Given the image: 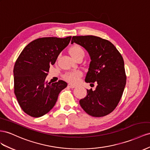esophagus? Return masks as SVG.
<instances>
[{
    "instance_id": "obj_1",
    "label": "esophagus",
    "mask_w": 150,
    "mask_h": 150,
    "mask_svg": "<svg viewBox=\"0 0 150 150\" xmlns=\"http://www.w3.org/2000/svg\"><path fill=\"white\" fill-rule=\"evenodd\" d=\"M67 86H68L69 88H76V85L72 84H70V83L67 84Z\"/></svg>"
}]
</instances>
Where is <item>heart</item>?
Here are the masks:
<instances>
[{"mask_svg": "<svg viewBox=\"0 0 150 150\" xmlns=\"http://www.w3.org/2000/svg\"><path fill=\"white\" fill-rule=\"evenodd\" d=\"M69 53L74 60L79 57H84V52L82 47L79 45H77V44H74L70 47L69 50ZM81 76V73L80 72L73 71L67 72L66 74H64V78L69 83H76L79 81Z\"/></svg>", "mask_w": 150, "mask_h": 150, "instance_id": "heart-1", "label": "heart"}]
</instances>
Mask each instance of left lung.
I'll list each match as a JSON object with an SVG mask.
<instances>
[{"label": "left lung", "mask_w": 150, "mask_h": 150, "mask_svg": "<svg viewBox=\"0 0 150 150\" xmlns=\"http://www.w3.org/2000/svg\"><path fill=\"white\" fill-rule=\"evenodd\" d=\"M73 43L84 47L90 56L85 81L97 84L95 90H87L86 96L79 100L81 107L93 117L107 115L117 106L126 84L122 57L110 42L98 36H74Z\"/></svg>", "instance_id": "left-lung-1"}]
</instances>
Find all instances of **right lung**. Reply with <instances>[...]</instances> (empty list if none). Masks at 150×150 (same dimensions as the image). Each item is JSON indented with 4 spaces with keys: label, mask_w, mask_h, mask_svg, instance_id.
<instances>
[{
    "label": "right lung",
    "mask_w": 150,
    "mask_h": 150,
    "mask_svg": "<svg viewBox=\"0 0 150 150\" xmlns=\"http://www.w3.org/2000/svg\"><path fill=\"white\" fill-rule=\"evenodd\" d=\"M64 38L44 37L27 45L14 67V94L22 110L33 117L47 114L57 100L59 93L67 87L62 80L54 83L45 81L50 65L70 42Z\"/></svg>",
    "instance_id": "obj_1"
}]
</instances>
